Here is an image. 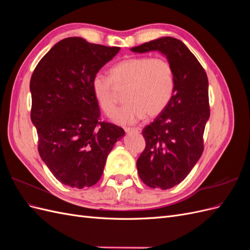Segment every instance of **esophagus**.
Returning <instances> with one entry per match:
<instances>
[{"mask_svg":"<svg viewBox=\"0 0 250 250\" xmlns=\"http://www.w3.org/2000/svg\"><path fill=\"white\" fill-rule=\"evenodd\" d=\"M125 131L127 133H130V132H137V133H141L142 129L139 127H126L125 128Z\"/></svg>","mask_w":250,"mask_h":250,"instance_id":"1","label":"esophagus"}]
</instances>
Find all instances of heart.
<instances>
[{
    "mask_svg": "<svg viewBox=\"0 0 250 250\" xmlns=\"http://www.w3.org/2000/svg\"><path fill=\"white\" fill-rule=\"evenodd\" d=\"M127 101L112 115L119 124H131L160 115L170 103L175 89V75L165 57L129 56L110 69V77L97 73L92 79V90L100 108L106 113L115 110L118 89H125Z\"/></svg>",
    "mask_w": 250,
    "mask_h": 250,
    "instance_id": "1",
    "label": "heart"
}]
</instances>
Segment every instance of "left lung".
<instances>
[{
    "label": "left lung",
    "mask_w": 250,
    "mask_h": 250,
    "mask_svg": "<svg viewBox=\"0 0 250 250\" xmlns=\"http://www.w3.org/2000/svg\"><path fill=\"white\" fill-rule=\"evenodd\" d=\"M131 51H160L175 75L168 106L142 131L146 147L137 161L144 184L167 190L188 176L203 152L204 128L209 118L208 76L186 44L173 37H161Z\"/></svg>",
    "instance_id": "8db88e82"
}]
</instances>
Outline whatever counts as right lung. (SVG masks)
<instances>
[{"instance_id": "right-lung-1", "label": "right lung", "mask_w": 250, "mask_h": 250, "mask_svg": "<svg viewBox=\"0 0 250 250\" xmlns=\"http://www.w3.org/2000/svg\"><path fill=\"white\" fill-rule=\"evenodd\" d=\"M119 51L67 37L41 59L31 76V121L39 152L65 186L96 185L113 145L125 134L123 128L100 121L92 90L93 77Z\"/></svg>"}]
</instances>
